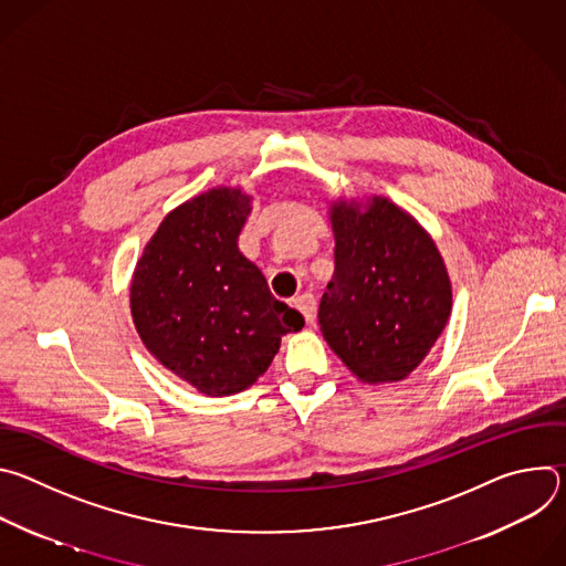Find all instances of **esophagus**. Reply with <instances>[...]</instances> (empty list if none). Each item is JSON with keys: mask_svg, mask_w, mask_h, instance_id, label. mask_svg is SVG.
Here are the masks:
<instances>
[{"mask_svg": "<svg viewBox=\"0 0 566 566\" xmlns=\"http://www.w3.org/2000/svg\"><path fill=\"white\" fill-rule=\"evenodd\" d=\"M293 306L304 315L306 325H313L315 322V297L311 293H302V295L293 297Z\"/></svg>", "mask_w": 566, "mask_h": 566, "instance_id": "obj_1", "label": "esophagus"}]
</instances>
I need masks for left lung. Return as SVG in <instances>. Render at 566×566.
Wrapping results in <instances>:
<instances>
[{
	"instance_id": "left-lung-1",
	"label": "left lung",
	"mask_w": 566,
	"mask_h": 566,
	"mask_svg": "<svg viewBox=\"0 0 566 566\" xmlns=\"http://www.w3.org/2000/svg\"><path fill=\"white\" fill-rule=\"evenodd\" d=\"M334 277L319 300V332L369 385L408 378L443 334L452 284L430 232L387 197L329 206Z\"/></svg>"
}]
</instances>
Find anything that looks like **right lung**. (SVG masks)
<instances>
[{
    "instance_id": "1",
    "label": "right lung",
    "mask_w": 566,
    "mask_h": 566,
    "mask_svg": "<svg viewBox=\"0 0 566 566\" xmlns=\"http://www.w3.org/2000/svg\"><path fill=\"white\" fill-rule=\"evenodd\" d=\"M241 188H212L160 221L136 262L129 306L147 352L206 396L251 387L304 317L275 300L237 239L251 214Z\"/></svg>"
}]
</instances>
